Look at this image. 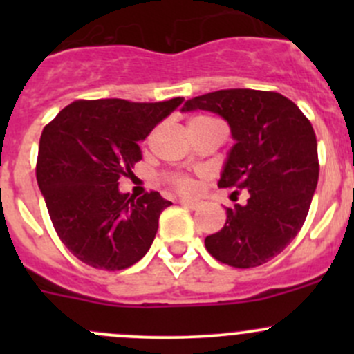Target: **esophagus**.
Here are the masks:
<instances>
[{
	"label": "esophagus",
	"instance_id": "34e87169",
	"mask_svg": "<svg viewBox=\"0 0 354 354\" xmlns=\"http://www.w3.org/2000/svg\"><path fill=\"white\" fill-rule=\"evenodd\" d=\"M180 203L183 207H187V209H192V210L198 209L200 207V202H197V200H190V198H181Z\"/></svg>",
	"mask_w": 354,
	"mask_h": 354
}]
</instances>
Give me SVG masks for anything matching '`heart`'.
<instances>
[{"instance_id":"heart-1","label":"heart","mask_w":354,"mask_h":354,"mask_svg":"<svg viewBox=\"0 0 354 354\" xmlns=\"http://www.w3.org/2000/svg\"><path fill=\"white\" fill-rule=\"evenodd\" d=\"M205 120H212V118H207V116H195L192 118L190 123H195V121H205ZM166 181L171 185V187H174L176 190L183 192V194H192V192L195 190V181L192 180V178L188 176H183V174H167L166 176Z\"/></svg>"}]
</instances>
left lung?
Here are the masks:
<instances>
[{
    "instance_id": "8db88e82",
    "label": "left lung",
    "mask_w": 354,
    "mask_h": 354,
    "mask_svg": "<svg viewBox=\"0 0 354 354\" xmlns=\"http://www.w3.org/2000/svg\"><path fill=\"white\" fill-rule=\"evenodd\" d=\"M223 116L236 140L219 188L243 190L248 200L226 209V224L205 238L219 262L250 269L279 255L301 230L319 181L317 138L308 118L284 95L226 88L185 102Z\"/></svg>"
}]
</instances>
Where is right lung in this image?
I'll use <instances>...</instances> for the list:
<instances>
[{
    "mask_svg": "<svg viewBox=\"0 0 354 354\" xmlns=\"http://www.w3.org/2000/svg\"><path fill=\"white\" fill-rule=\"evenodd\" d=\"M183 97L162 102L75 101L42 130L35 176L63 245L94 269L123 270L151 248L169 200L120 194L118 180L142 159L138 142Z\"/></svg>",
    "mask_w": 354,
    "mask_h": 354,
    "instance_id": "add662e5",
    "label": "right lung"
}]
</instances>
